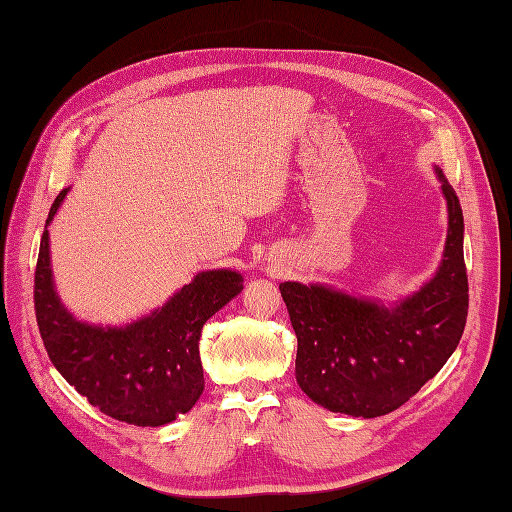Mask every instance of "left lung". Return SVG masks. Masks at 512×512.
I'll return each mask as SVG.
<instances>
[{"label":"left lung","instance_id":"left-lung-1","mask_svg":"<svg viewBox=\"0 0 512 512\" xmlns=\"http://www.w3.org/2000/svg\"><path fill=\"white\" fill-rule=\"evenodd\" d=\"M447 202V239L434 276L393 304L330 284L282 282L297 336L295 378L315 404L382 417L406 404L447 363L463 336L469 286L460 202L434 167Z\"/></svg>","mask_w":512,"mask_h":512}]
</instances>
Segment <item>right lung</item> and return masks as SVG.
Listing matches in <instances>:
<instances>
[{
    "label": "right lung",
    "instance_id": "obj_1",
    "mask_svg": "<svg viewBox=\"0 0 512 512\" xmlns=\"http://www.w3.org/2000/svg\"><path fill=\"white\" fill-rule=\"evenodd\" d=\"M71 186L49 208L34 276V308L54 367L104 415L158 428L189 413L204 391L199 336L204 323L243 291L232 269H208L165 304L123 326L82 321L56 293L49 230Z\"/></svg>",
    "mask_w": 512,
    "mask_h": 512
}]
</instances>
